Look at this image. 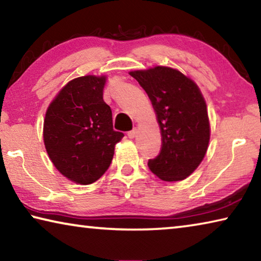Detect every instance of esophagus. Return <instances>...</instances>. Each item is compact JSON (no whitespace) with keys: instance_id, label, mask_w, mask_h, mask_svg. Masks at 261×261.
Instances as JSON below:
<instances>
[{"instance_id":"esophagus-1","label":"esophagus","mask_w":261,"mask_h":261,"mask_svg":"<svg viewBox=\"0 0 261 261\" xmlns=\"http://www.w3.org/2000/svg\"><path fill=\"white\" fill-rule=\"evenodd\" d=\"M136 136H137V129H134V130L127 132V137H129L130 139H134Z\"/></svg>"}]
</instances>
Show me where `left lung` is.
Returning a JSON list of instances; mask_svg holds the SVG:
<instances>
[{"label": "left lung", "instance_id": "1", "mask_svg": "<svg viewBox=\"0 0 261 261\" xmlns=\"http://www.w3.org/2000/svg\"><path fill=\"white\" fill-rule=\"evenodd\" d=\"M130 74L147 93L161 130V151L148 160L149 169L166 182L185 179L200 165L210 143L208 114L199 87L169 67Z\"/></svg>", "mask_w": 261, "mask_h": 261}]
</instances>
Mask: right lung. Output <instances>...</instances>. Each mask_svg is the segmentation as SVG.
<instances>
[{
    "mask_svg": "<svg viewBox=\"0 0 261 261\" xmlns=\"http://www.w3.org/2000/svg\"><path fill=\"white\" fill-rule=\"evenodd\" d=\"M106 76L70 81L46 112L43 143L53 165L68 179L87 185L112 163L115 145L124 137L113 129L112 109L103 101Z\"/></svg>",
    "mask_w": 261,
    "mask_h": 261,
    "instance_id": "add662e5",
    "label": "right lung"
}]
</instances>
